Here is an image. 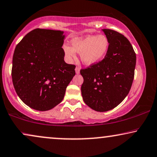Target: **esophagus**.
<instances>
[{"instance_id": "obj_1", "label": "esophagus", "mask_w": 157, "mask_h": 157, "mask_svg": "<svg viewBox=\"0 0 157 157\" xmlns=\"http://www.w3.org/2000/svg\"><path fill=\"white\" fill-rule=\"evenodd\" d=\"M75 71H76V74H78L79 73H80V68H79L78 66H76V69H75Z\"/></svg>"}]
</instances>
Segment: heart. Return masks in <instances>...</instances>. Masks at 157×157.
<instances>
[{
  "label": "heart",
  "mask_w": 157,
  "mask_h": 157,
  "mask_svg": "<svg viewBox=\"0 0 157 157\" xmlns=\"http://www.w3.org/2000/svg\"><path fill=\"white\" fill-rule=\"evenodd\" d=\"M72 48L66 46L65 53L69 60L76 58V52L81 53L83 64L90 66L104 58L109 47V41L105 35H89L75 38L71 41Z\"/></svg>",
  "instance_id": "obj_1"
}]
</instances>
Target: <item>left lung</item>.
Instances as JSON below:
<instances>
[{
	"label": "left lung",
	"instance_id": "1",
	"mask_svg": "<svg viewBox=\"0 0 157 157\" xmlns=\"http://www.w3.org/2000/svg\"><path fill=\"white\" fill-rule=\"evenodd\" d=\"M109 41L105 58L81 69V94L84 102L97 112L115 108L125 98L133 83L136 56L123 34L102 29Z\"/></svg>",
	"mask_w": 157,
	"mask_h": 157
}]
</instances>
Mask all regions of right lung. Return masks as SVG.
Returning a JSON list of instances; mask_svg holds the SVG:
<instances>
[{
  "label": "right lung",
  "mask_w": 157,
  "mask_h": 157,
  "mask_svg": "<svg viewBox=\"0 0 157 157\" xmlns=\"http://www.w3.org/2000/svg\"><path fill=\"white\" fill-rule=\"evenodd\" d=\"M65 36L59 30L35 29L17 44L11 76L24 103L39 111L51 109L63 99L76 66L64 61Z\"/></svg>",
  "instance_id": "obj_1"
}]
</instances>
